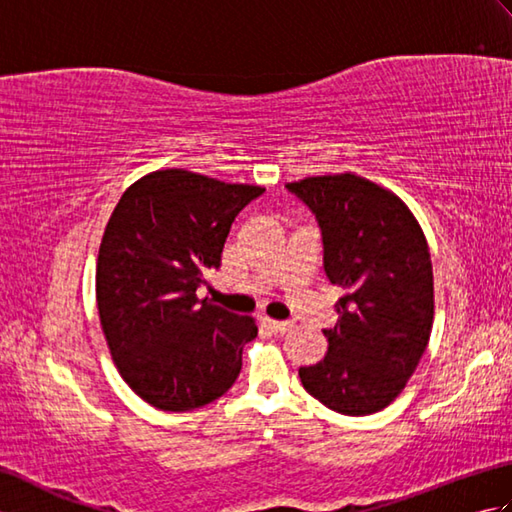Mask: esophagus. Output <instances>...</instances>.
Returning <instances> with one entry per match:
<instances>
[{"mask_svg": "<svg viewBox=\"0 0 512 512\" xmlns=\"http://www.w3.org/2000/svg\"><path fill=\"white\" fill-rule=\"evenodd\" d=\"M264 323L268 325L270 330H273V332H279V334H284V332H288V330L295 328V323H292V321H275V319H264Z\"/></svg>", "mask_w": 512, "mask_h": 512, "instance_id": "34e87169", "label": "esophagus"}]
</instances>
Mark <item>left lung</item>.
Masks as SVG:
<instances>
[{
    "mask_svg": "<svg viewBox=\"0 0 512 512\" xmlns=\"http://www.w3.org/2000/svg\"><path fill=\"white\" fill-rule=\"evenodd\" d=\"M317 215L323 268L345 290L328 354L299 367L312 398L343 416L391 405L416 372L433 325V268L416 215L394 191L352 171L286 184Z\"/></svg>",
    "mask_w": 512,
    "mask_h": 512,
    "instance_id": "1",
    "label": "left lung"
}]
</instances>
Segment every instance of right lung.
Masks as SVG:
<instances>
[{"mask_svg": "<svg viewBox=\"0 0 512 512\" xmlns=\"http://www.w3.org/2000/svg\"><path fill=\"white\" fill-rule=\"evenodd\" d=\"M262 191L158 169L127 187L112 211L96 262V306L118 374L151 407L198 409L235 383L255 319L195 290L220 266L237 213Z\"/></svg>", "mask_w": 512, "mask_h": 512, "instance_id": "1", "label": "right lung"}]
</instances>
